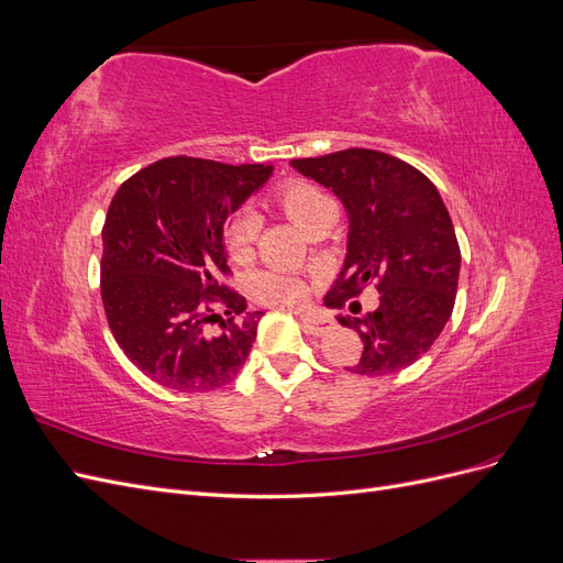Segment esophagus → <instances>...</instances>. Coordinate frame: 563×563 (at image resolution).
I'll list each match as a JSON object with an SVG mask.
<instances>
[{"label": "esophagus", "instance_id": "esophagus-1", "mask_svg": "<svg viewBox=\"0 0 563 563\" xmlns=\"http://www.w3.org/2000/svg\"><path fill=\"white\" fill-rule=\"evenodd\" d=\"M302 329L310 335H323L333 329V319L329 317H302Z\"/></svg>", "mask_w": 563, "mask_h": 563}]
</instances>
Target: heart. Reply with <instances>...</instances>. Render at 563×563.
<instances>
[{
  "label": "heart",
  "instance_id": "obj_1",
  "mask_svg": "<svg viewBox=\"0 0 563 563\" xmlns=\"http://www.w3.org/2000/svg\"><path fill=\"white\" fill-rule=\"evenodd\" d=\"M282 209L288 218L300 228H308L312 220L331 207V201L323 197L319 187L305 180L286 183L277 192ZM261 220L251 209L234 211L225 225V251L234 263H246L253 255L255 240H258ZM249 294L253 300L277 308H298L308 298V286L294 275H286L279 269H261L249 279Z\"/></svg>",
  "mask_w": 563,
  "mask_h": 563
}]
</instances>
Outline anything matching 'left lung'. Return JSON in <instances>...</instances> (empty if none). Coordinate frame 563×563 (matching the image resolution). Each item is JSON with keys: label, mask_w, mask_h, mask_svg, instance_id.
Returning a JSON list of instances; mask_svg holds the SVG:
<instances>
[{"label": "left lung", "mask_w": 563, "mask_h": 563, "mask_svg": "<svg viewBox=\"0 0 563 563\" xmlns=\"http://www.w3.org/2000/svg\"><path fill=\"white\" fill-rule=\"evenodd\" d=\"M345 203L350 216L347 258L323 298L343 310L366 286L380 305L356 317H338L362 338L360 362L345 366L356 376H387L418 362L451 319L460 246L451 216L434 183L416 166L378 150L350 147L323 157L291 159Z\"/></svg>", "instance_id": "1"}]
</instances>
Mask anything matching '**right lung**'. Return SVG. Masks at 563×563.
Listing matches in <instances>:
<instances>
[{
  "instance_id": "add662e5",
  "label": "right lung",
  "mask_w": 563,
  "mask_h": 563,
  "mask_svg": "<svg viewBox=\"0 0 563 563\" xmlns=\"http://www.w3.org/2000/svg\"><path fill=\"white\" fill-rule=\"evenodd\" d=\"M272 166L166 157L122 183L103 225L100 298L129 362L176 391H211L244 366L263 312L220 282L225 220Z\"/></svg>"
}]
</instances>
